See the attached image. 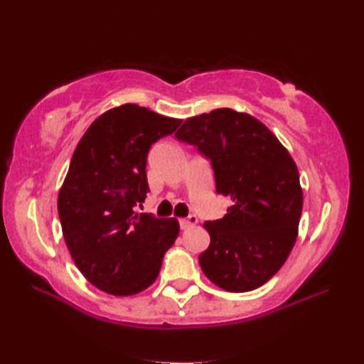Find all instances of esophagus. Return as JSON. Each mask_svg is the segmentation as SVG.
I'll return each mask as SVG.
<instances>
[{
	"label": "esophagus",
	"instance_id": "obj_1",
	"mask_svg": "<svg viewBox=\"0 0 364 364\" xmlns=\"http://www.w3.org/2000/svg\"><path fill=\"white\" fill-rule=\"evenodd\" d=\"M197 222H198V220H197L196 215H189V218L180 220V225H181L183 230H188V228H191V227H194Z\"/></svg>",
	"mask_w": 364,
	"mask_h": 364
}]
</instances>
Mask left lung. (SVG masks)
<instances>
[{
    "label": "left lung",
    "mask_w": 364,
    "mask_h": 364,
    "mask_svg": "<svg viewBox=\"0 0 364 364\" xmlns=\"http://www.w3.org/2000/svg\"><path fill=\"white\" fill-rule=\"evenodd\" d=\"M175 136L211 159L215 189L230 197L223 219L205 222L203 274L219 288L247 292L272 278L296 244L304 206L299 170L261 120L220 107L184 120Z\"/></svg>",
    "instance_id": "obj_1"
}]
</instances>
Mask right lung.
<instances>
[{
	"label": "right lung",
	"mask_w": 364,
	"mask_h": 364,
	"mask_svg": "<svg viewBox=\"0 0 364 364\" xmlns=\"http://www.w3.org/2000/svg\"><path fill=\"white\" fill-rule=\"evenodd\" d=\"M180 123L127 103L98 115L75 149L58 196L63 235L80 272L112 296L149 288L180 235L175 218L136 211L150 191V146Z\"/></svg>",
	"instance_id": "add662e5"
}]
</instances>
